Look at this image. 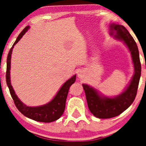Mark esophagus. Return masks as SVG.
Masks as SVG:
<instances>
[{
  "mask_svg": "<svg viewBox=\"0 0 146 146\" xmlns=\"http://www.w3.org/2000/svg\"><path fill=\"white\" fill-rule=\"evenodd\" d=\"M82 76H83V74H82V73L80 72H79L78 74V78H81V77H82Z\"/></svg>",
  "mask_w": 146,
  "mask_h": 146,
  "instance_id": "1",
  "label": "esophagus"
}]
</instances>
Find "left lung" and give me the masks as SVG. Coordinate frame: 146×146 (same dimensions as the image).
I'll list each match as a JSON object with an SVG mask.
<instances>
[{
	"label": "left lung",
	"instance_id": "8db88e82",
	"mask_svg": "<svg viewBox=\"0 0 146 146\" xmlns=\"http://www.w3.org/2000/svg\"><path fill=\"white\" fill-rule=\"evenodd\" d=\"M110 30L111 35L115 34L114 35L115 39L123 41L129 48L134 65L135 73L127 89L121 94L113 98L102 96L93 87L86 84H82L89 110L99 118H113L128 108L135 98L141 76L139 50L133 38L122 25L111 23L110 26Z\"/></svg>",
	"mask_w": 146,
	"mask_h": 146
}]
</instances>
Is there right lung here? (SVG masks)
<instances>
[{
  "mask_svg": "<svg viewBox=\"0 0 146 146\" xmlns=\"http://www.w3.org/2000/svg\"><path fill=\"white\" fill-rule=\"evenodd\" d=\"M29 28L30 26H27L21 31L9 52L7 59V84L9 89L11 95L13 100L14 104L21 114L30 119L36 120V121L42 122V123H51V122L59 119L64 113L65 107H66V101L68 96V91H69L70 86L74 83L76 76L74 75L71 78H70L65 82L53 100L45 105L37 106V107H30V106L25 105L21 102V100L16 95L15 91L11 84V53L14 45L20 40L23 35L28 31Z\"/></svg>",
  "mask_w": 146,
  "mask_h": 146,
  "instance_id": "right-lung-1",
  "label": "right lung"
}]
</instances>
